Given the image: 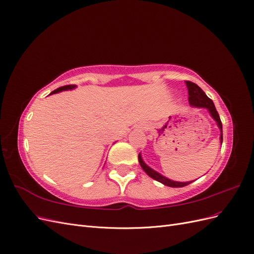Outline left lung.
<instances>
[{
	"mask_svg": "<svg viewBox=\"0 0 254 254\" xmlns=\"http://www.w3.org/2000/svg\"><path fill=\"white\" fill-rule=\"evenodd\" d=\"M186 83H187V88H188V92H189L190 105L191 107H196V108H206L207 110H209L211 117L217 123V126L220 130V143H222V124H221V121L219 118V114L216 111V108H215L212 99L207 97L204 92L201 90V88L198 87L196 83L191 82V81H186ZM139 162L146 174H147L149 177H151L152 179H155L162 184H164V186L171 187V188H182V187L189 186L190 183L193 182V181L178 182V181H173L171 179L166 178V177L159 174L158 172L153 171L152 168H150L148 165H146V163L142 159L141 153H139Z\"/></svg>",
	"mask_w": 254,
	"mask_h": 254,
	"instance_id": "obj_1",
	"label": "left lung"
}]
</instances>
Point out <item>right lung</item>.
Instances as JSON below:
<instances>
[{"instance_id":"right-lung-1","label":"right lung","mask_w":254,"mask_h":254,"mask_svg":"<svg viewBox=\"0 0 254 254\" xmlns=\"http://www.w3.org/2000/svg\"><path fill=\"white\" fill-rule=\"evenodd\" d=\"M75 88H76L75 84H67V86H64V87H60L56 90H54L51 94H55V93H58V92L65 91V90H72V89H75Z\"/></svg>"}]
</instances>
